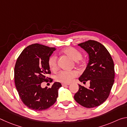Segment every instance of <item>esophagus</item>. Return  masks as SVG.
<instances>
[{"label":"esophagus","mask_w":127,"mask_h":127,"mask_svg":"<svg viewBox=\"0 0 127 127\" xmlns=\"http://www.w3.org/2000/svg\"><path fill=\"white\" fill-rule=\"evenodd\" d=\"M62 86H63V87H65V86H66L69 85V84H65V83H62Z\"/></svg>","instance_id":"obj_1"}]
</instances>
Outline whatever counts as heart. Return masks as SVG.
Segmentation results:
<instances>
[{
  "label": "heart",
  "instance_id": "obj_1",
  "mask_svg": "<svg viewBox=\"0 0 127 127\" xmlns=\"http://www.w3.org/2000/svg\"><path fill=\"white\" fill-rule=\"evenodd\" d=\"M64 54L70 57L74 61H80L82 57V54L78 50L73 48H67L63 50ZM48 63L49 68L52 70H56L57 69L58 65L57 61V56L55 54H53L49 58ZM78 72L76 70H72V71H66L63 70L59 72L56 74L55 77V80L60 82L68 84L72 81V79L78 76Z\"/></svg>",
  "mask_w": 127,
  "mask_h": 127
}]
</instances>
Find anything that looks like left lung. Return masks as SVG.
<instances>
[{
	"mask_svg": "<svg viewBox=\"0 0 127 127\" xmlns=\"http://www.w3.org/2000/svg\"><path fill=\"white\" fill-rule=\"evenodd\" d=\"M89 54L86 68L78 78L83 83L90 81L86 88L79 85L74 95L76 102L87 108L98 106L109 97L114 82V64L110 53L101 43L89 40L78 44Z\"/></svg>",
	"mask_w": 127,
	"mask_h": 127,
	"instance_id": "1",
	"label": "left lung"
}]
</instances>
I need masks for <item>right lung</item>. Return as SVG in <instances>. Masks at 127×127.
Instances as JSON below:
<instances>
[{
	"instance_id": "1",
	"label": "right lung",
	"mask_w": 127,
	"mask_h": 127,
	"mask_svg": "<svg viewBox=\"0 0 127 127\" xmlns=\"http://www.w3.org/2000/svg\"><path fill=\"white\" fill-rule=\"evenodd\" d=\"M56 50L55 48L34 44L26 47L17 59L14 67V82L19 96L25 105L36 111L48 109L58 96L61 83H54L50 88H42L43 82L52 79L48 61Z\"/></svg>"
}]
</instances>
